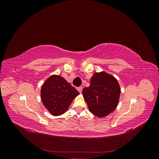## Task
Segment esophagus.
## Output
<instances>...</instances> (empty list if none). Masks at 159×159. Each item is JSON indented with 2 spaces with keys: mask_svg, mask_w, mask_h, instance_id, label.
<instances>
[{
  "mask_svg": "<svg viewBox=\"0 0 159 159\" xmlns=\"http://www.w3.org/2000/svg\"><path fill=\"white\" fill-rule=\"evenodd\" d=\"M82 89H83L82 87H79V88H78V89H78V91L81 93V92H82Z\"/></svg>",
  "mask_w": 159,
  "mask_h": 159,
  "instance_id": "34e87169",
  "label": "esophagus"
}]
</instances>
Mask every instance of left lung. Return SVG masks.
I'll return each instance as SVG.
<instances>
[{
    "mask_svg": "<svg viewBox=\"0 0 159 159\" xmlns=\"http://www.w3.org/2000/svg\"><path fill=\"white\" fill-rule=\"evenodd\" d=\"M82 93L89 111L98 117H105L116 109L121 93L117 79L105 71L96 72L90 85Z\"/></svg>",
    "mask_w": 159,
    "mask_h": 159,
    "instance_id": "1",
    "label": "left lung"
}]
</instances>
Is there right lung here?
<instances>
[{
  "instance_id": "add662e5",
  "label": "right lung",
  "mask_w": 159,
  "mask_h": 159,
  "mask_svg": "<svg viewBox=\"0 0 159 159\" xmlns=\"http://www.w3.org/2000/svg\"><path fill=\"white\" fill-rule=\"evenodd\" d=\"M79 94L73 86L59 75H52L48 78L42 85L40 91L43 104L54 116L64 114Z\"/></svg>"
}]
</instances>
